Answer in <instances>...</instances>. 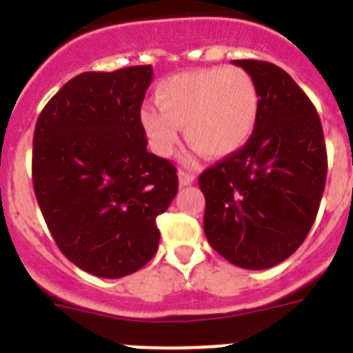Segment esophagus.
Masks as SVG:
<instances>
[{"label": "esophagus", "instance_id": "1", "mask_svg": "<svg viewBox=\"0 0 353 353\" xmlns=\"http://www.w3.org/2000/svg\"><path fill=\"white\" fill-rule=\"evenodd\" d=\"M177 176H179V185H181V187L192 185L194 179H196V176H194L192 172H188V170H179L177 172Z\"/></svg>", "mask_w": 353, "mask_h": 353}]
</instances>
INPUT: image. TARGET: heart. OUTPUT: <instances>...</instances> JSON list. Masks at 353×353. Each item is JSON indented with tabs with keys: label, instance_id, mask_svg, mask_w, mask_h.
Returning <instances> with one entry per match:
<instances>
[{
	"label": "heart",
	"instance_id": "1",
	"mask_svg": "<svg viewBox=\"0 0 353 353\" xmlns=\"http://www.w3.org/2000/svg\"><path fill=\"white\" fill-rule=\"evenodd\" d=\"M155 104L141 112L154 150L170 157L179 128L188 143L207 157L234 154L256 130L260 95L254 80L240 68H209L172 74L157 85Z\"/></svg>",
	"mask_w": 353,
	"mask_h": 353
}]
</instances>
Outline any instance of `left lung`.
<instances>
[{
  "label": "left lung",
  "instance_id": "8db88e82",
  "mask_svg": "<svg viewBox=\"0 0 353 353\" xmlns=\"http://www.w3.org/2000/svg\"><path fill=\"white\" fill-rule=\"evenodd\" d=\"M260 95L252 137L199 176L203 229L214 251L243 269L284 262L317 218L328 172L323 124L312 101L284 69L232 60Z\"/></svg>",
  "mask_w": 353,
  "mask_h": 353
}]
</instances>
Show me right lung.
Wrapping results in <instances>:
<instances>
[{"label": "right lung", "mask_w": 353, "mask_h": 353, "mask_svg": "<svg viewBox=\"0 0 353 353\" xmlns=\"http://www.w3.org/2000/svg\"><path fill=\"white\" fill-rule=\"evenodd\" d=\"M152 65L77 74L41 110L32 187L58 249L102 279L135 273L159 245L157 216L177 194L176 166L150 154L141 122Z\"/></svg>", "instance_id": "right-lung-1"}]
</instances>
